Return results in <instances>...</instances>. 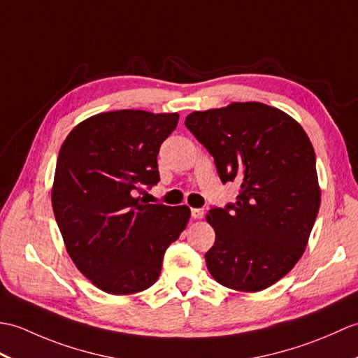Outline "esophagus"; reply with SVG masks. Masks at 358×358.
I'll list each match as a JSON object with an SVG mask.
<instances>
[{
  "instance_id": "obj_1",
  "label": "esophagus",
  "mask_w": 358,
  "mask_h": 358,
  "mask_svg": "<svg viewBox=\"0 0 358 358\" xmlns=\"http://www.w3.org/2000/svg\"><path fill=\"white\" fill-rule=\"evenodd\" d=\"M191 215H192V218H195V220H200V218H203V215H204V210H203V209H195V208H192V209H191Z\"/></svg>"
}]
</instances>
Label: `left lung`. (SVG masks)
<instances>
[{
    "instance_id": "left-lung-1",
    "label": "left lung",
    "mask_w": 358,
    "mask_h": 358,
    "mask_svg": "<svg viewBox=\"0 0 358 358\" xmlns=\"http://www.w3.org/2000/svg\"><path fill=\"white\" fill-rule=\"evenodd\" d=\"M214 157L237 201L212 208L215 243L204 258L220 285L258 292L300 260L320 208L315 152L303 127L272 106L248 101L196 110L185 121Z\"/></svg>"
}]
</instances>
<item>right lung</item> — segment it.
<instances>
[{
  "label": "right lung",
  "mask_w": 358,
  "mask_h": 358,
  "mask_svg": "<svg viewBox=\"0 0 358 358\" xmlns=\"http://www.w3.org/2000/svg\"><path fill=\"white\" fill-rule=\"evenodd\" d=\"M178 113L113 110L72 129L59 149L52 208L66 250L101 291L129 295L159 277L166 249L186 229L187 206L149 204L162 143Z\"/></svg>",
  "instance_id": "obj_1"
}]
</instances>
